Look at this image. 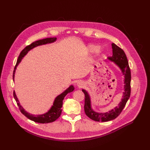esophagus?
<instances>
[{
    "mask_svg": "<svg viewBox=\"0 0 150 150\" xmlns=\"http://www.w3.org/2000/svg\"><path fill=\"white\" fill-rule=\"evenodd\" d=\"M77 85H78V87L82 88L83 86V85H84V84H83V83H82V82H78V83H77Z\"/></svg>",
    "mask_w": 150,
    "mask_h": 150,
    "instance_id": "34e87169",
    "label": "esophagus"
}]
</instances>
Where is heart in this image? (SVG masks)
<instances>
[{
    "label": "heart",
    "mask_w": 150,
    "mask_h": 150,
    "mask_svg": "<svg viewBox=\"0 0 150 150\" xmlns=\"http://www.w3.org/2000/svg\"><path fill=\"white\" fill-rule=\"evenodd\" d=\"M88 48L91 52H96L99 49L98 46H95V45H90V46H89Z\"/></svg>",
    "instance_id": "1"
}]
</instances>
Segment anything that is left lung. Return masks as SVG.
Instances as JSON below:
<instances>
[{
    "instance_id": "1",
    "label": "left lung",
    "mask_w": 150,
    "mask_h": 150,
    "mask_svg": "<svg viewBox=\"0 0 150 150\" xmlns=\"http://www.w3.org/2000/svg\"><path fill=\"white\" fill-rule=\"evenodd\" d=\"M111 46L112 49V56L111 57H109L108 59L110 61L114 62L115 64L120 67L122 75L124 76L125 91L122 94L121 101L118 104V106L108 112L102 113L96 112L93 110L89 94L86 90L82 89L85 96L84 111L86 115L90 119L96 121L105 122L116 118L123 110L131 94V71L126 56L123 50L116 46L115 44L112 43Z\"/></svg>"
}]
</instances>
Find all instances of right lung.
Wrapping results in <instances>:
<instances>
[{
    "instance_id": "add662e5",
    "label": "right lung",
    "mask_w": 150,
    "mask_h": 150,
    "mask_svg": "<svg viewBox=\"0 0 150 150\" xmlns=\"http://www.w3.org/2000/svg\"><path fill=\"white\" fill-rule=\"evenodd\" d=\"M56 38H46L44 39H40L39 40H36V41L32 43L31 44L29 45V46H26L20 53V55L17 59V61L16 63V65L15 66L14 70H13V80L14 81V76H15V72L16 67L18 66V64L21 62V60L23 58L28 52L35 47L41 46V45L49 44V43H52L55 42L56 40ZM74 89V87L72 85H71L69 88L67 89H66L64 92L62 93L61 94L57 96L55 99H54V101L53 103V105L50 108V110L46 113L42 115H30V113L28 112L25 111L24 109L22 108V106L21 105L19 100L16 96V94L15 91H13V98H14L15 100L17 102V104L18 106H19V110L23 114L25 117H28V119L33 121L36 122H39V123H49V122H52L54 121H56L59 117L61 116L62 110L61 108L62 106V101L63 99H64V97L66 96L67 94L69 93L72 92Z\"/></svg>"
}]
</instances>
